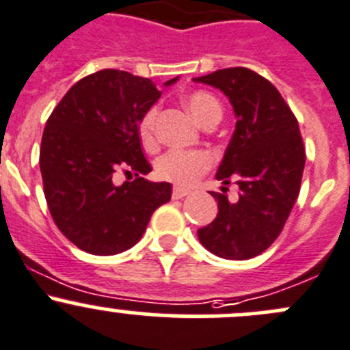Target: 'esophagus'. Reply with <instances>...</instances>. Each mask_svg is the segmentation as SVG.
I'll list each match as a JSON object with an SVG mask.
<instances>
[{"mask_svg":"<svg viewBox=\"0 0 350 350\" xmlns=\"http://www.w3.org/2000/svg\"><path fill=\"white\" fill-rule=\"evenodd\" d=\"M188 189H185V188H179V186H174V188H172V198L174 200H179V198H185L186 195H188Z\"/></svg>","mask_w":350,"mask_h":350,"instance_id":"esophagus-1","label":"esophagus"}]
</instances>
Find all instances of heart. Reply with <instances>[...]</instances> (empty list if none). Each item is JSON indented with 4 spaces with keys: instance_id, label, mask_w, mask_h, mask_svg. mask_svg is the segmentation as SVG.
Returning a JSON list of instances; mask_svg holds the SVG:
<instances>
[{
    "instance_id": "heart-1",
    "label": "heart",
    "mask_w": 350,
    "mask_h": 350,
    "mask_svg": "<svg viewBox=\"0 0 350 350\" xmlns=\"http://www.w3.org/2000/svg\"><path fill=\"white\" fill-rule=\"evenodd\" d=\"M185 104L198 123L222 118V106L213 94L206 90H195L185 97ZM157 106H152L142 114L138 121V137L147 148L157 144L155 123H157ZM212 167V157L203 150H169L155 164V172L162 181L174 183L178 186H191L202 174Z\"/></svg>"
}]
</instances>
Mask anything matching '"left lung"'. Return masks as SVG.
Wrapping results in <instances>:
<instances>
[{
  "label": "left lung",
  "instance_id": "8db88e82",
  "mask_svg": "<svg viewBox=\"0 0 350 350\" xmlns=\"http://www.w3.org/2000/svg\"><path fill=\"white\" fill-rule=\"evenodd\" d=\"M195 81L222 90L237 118L215 176L222 193L212 191L219 213L198 229V239L217 256L247 260L279 237L299 195L306 162L299 124L279 90L250 68H224ZM230 180L240 186L237 202L225 196Z\"/></svg>",
  "mask_w": 350,
  "mask_h": 350
}]
</instances>
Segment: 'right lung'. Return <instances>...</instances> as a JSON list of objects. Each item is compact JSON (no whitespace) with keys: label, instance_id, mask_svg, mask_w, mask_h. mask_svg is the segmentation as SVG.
<instances>
[{"label":"right lung","instance_id":"right-lung-1","mask_svg":"<svg viewBox=\"0 0 350 350\" xmlns=\"http://www.w3.org/2000/svg\"><path fill=\"white\" fill-rule=\"evenodd\" d=\"M172 78L165 85H171ZM161 90L148 78L100 70L64 94L40 142V174L57 229L90 254L126 251L144 236L152 213L171 200L169 183H150L138 121ZM135 175L113 185L116 170Z\"/></svg>","mask_w":350,"mask_h":350}]
</instances>
